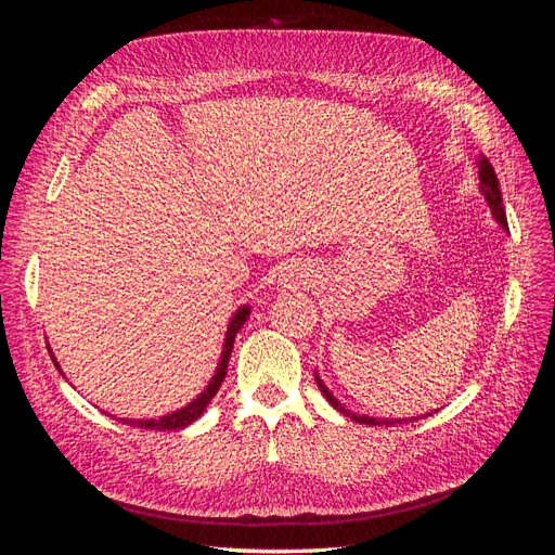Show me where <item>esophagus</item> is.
I'll return each instance as SVG.
<instances>
[{
  "label": "esophagus",
  "mask_w": 555,
  "mask_h": 555,
  "mask_svg": "<svg viewBox=\"0 0 555 555\" xmlns=\"http://www.w3.org/2000/svg\"><path fill=\"white\" fill-rule=\"evenodd\" d=\"M310 278H312L310 268L300 266V263H289L280 271V284H284L287 289H296V287H300V284H308Z\"/></svg>",
  "instance_id": "34e87169"
}]
</instances>
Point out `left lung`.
Listing matches in <instances>:
<instances>
[{"label": "left lung", "mask_w": 555, "mask_h": 555, "mask_svg": "<svg viewBox=\"0 0 555 555\" xmlns=\"http://www.w3.org/2000/svg\"><path fill=\"white\" fill-rule=\"evenodd\" d=\"M479 190H481V194H483V198H486V204H489V208H491V212H493V217L498 220V224L502 227V229H507V215H505V206H502V194H500V182H498V176H495V171H493V166H491V162L486 159L483 155L479 157ZM314 379H317V386H319V391L324 393V398L331 402V405L338 410L340 414H345V416H349V418H354L357 424H367V426H379V424H384V426H391V424H402V422H416V416H412V418H375V416H367V414H357V412H351V410H347L343 402L335 398L328 389H326V384L319 379V375L314 373Z\"/></svg>", "instance_id": "1"}]
</instances>
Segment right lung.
I'll return each instance as SVG.
<instances>
[{"label":"right lung","instance_id":"obj_1","mask_svg":"<svg viewBox=\"0 0 555 555\" xmlns=\"http://www.w3.org/2000/svg\"><path fill=\"white\" fill-rule=\"evenodd\" d=\"M249 317V308L243 306L238 308V312L231 317L229 322V328H227V338H224V349H222V357H220V363H217V371L212 375V379L208 382V386L204 391H201L190 405H184L180 410H176L173 414H166V416H159V418H122V424H129V426H137V428H150V430H182L184 426H190L192 422H196V418L204 414V410L208 408V402L215 398V393L220 391V386L227 377V365H229V357H231V349H233V340H236V333L241 331V326L247 322ZM50 359H53V363L60 367V363L55 361L53 351H50ZM62 373V371H60ZM64 375V373H62Z\"/></svg>","mask_w":555,"mask_h":555}]
</instances>
